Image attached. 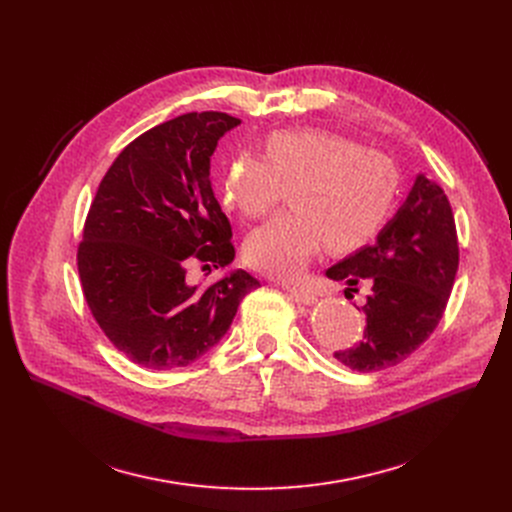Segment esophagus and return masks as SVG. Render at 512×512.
Here are the masks:
<instances>
[{
    "mask_svg": "<svg viewBox=\"0 0 512 512\" xmlns=\"http://www.w3.org/2000/svg\"><path fill=\"white\" fill-rule=\"evenodd\" d=\"M284 288H286V292L290 294V297H292L294 301H299V303L313 305V303L317 301L315 294H313L311 290H307V288H299V286H284Z\"/></svg>",
    "mask_w": 512,
    "mask_h": 512,
    "instance_id": "esophagus-1",
    "label": "esophagus"
}]
</instances>
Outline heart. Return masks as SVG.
<instances>
[{
    "instance_id": "obj_1",
    "label": "heart",
    "mask_w": 512,
    "mask_h": 512,
    "mask_svg": "<svg viewBox=\"0 0 512 512\" xmlns=\"http://www.w3.org/2000/svg\"><path fill=\"white\" fill-rule=\"evenodd\" d=\"M400 174L394 159L324 128L272 132L263 159L236 155L224 176V199L242 218L270 213L290 188V211L253 230L245 259L257 270L290 278L324 245L359 249L388 220Z\"/></svg>"
}]
</instances>
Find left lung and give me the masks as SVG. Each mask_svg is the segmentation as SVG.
Instances as JSON below:
<instances>
[{
	"label": "left lung",
	"instance_id": "left-lung-1",
	"mask_svg": "<svg viewBox=\"0 0 512 512\" xmlns=\"http://www.w3.org/2000/svg\"><path fill=\"white\" fill-rule=\"evenodd\" d=\"M456 270L459 238L448 197L434 180L419 174L378 240L326 272L348 286H369L361 307L365 336L334 357L363 373L405 361L440 324Z\"/></svg>",
	"mask_w": 512,
	"mask_h": 512
}]
</instances>
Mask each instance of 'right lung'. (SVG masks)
<instances>
[{
  "instance_id": "obj_1",
  "label": "right lung",
  "mask_w": 512,
  "mask_h": 512,
  "mask_svg": "<svg viewBox=\"0 0 512 512\" xmlns=\"http://www.w3.org/2000/svg\"><path fill=\"white\" fill-rule=\"evenodd\" d=\"M240 120L191 112L122 149L91 203L76 263L87 305L132 363L176 369L195 363L228 332L240 301L259 286L236 270L211 286L186 282V267H226L232 228L213 195L218 141Z\"/></svg>"
}]
</instances>
